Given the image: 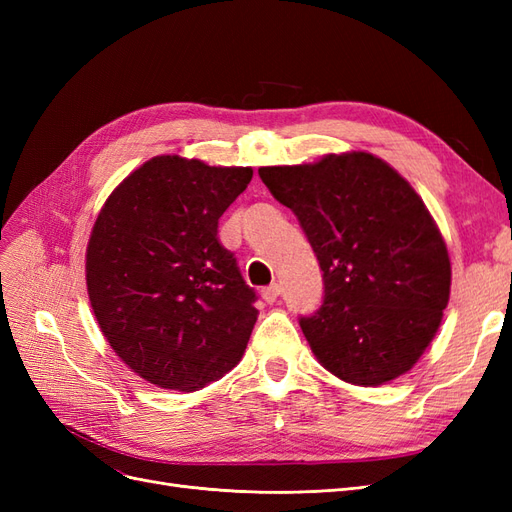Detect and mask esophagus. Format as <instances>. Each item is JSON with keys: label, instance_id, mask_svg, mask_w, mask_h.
<instances>
[{"label": "esophagus", "instance_id": "esophagus-1", "mask_svg": "<svg viewBox=\"0 0 512 512\" xmlns=\"http://www.w3.org/2000/svg\"><path fill=\"white\" fill-rule=\"evenodd\" d=\"M280 292H282V288H280V284H271V286H267V288H262V299H265L267 303H275L277 301V297H280Z\"/></svg>", "mask_w": 512, "mask_h": 512}]
</instances>
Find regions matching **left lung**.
<instances>
[{"label":"left lung","instance_id":"8db88e82","mask_svg":"<svg viewBox=\"0 0 512 512\" xmlns=\"http://www.w3.org/2000/svg\"><path fill=\"white\" fill-rule=\"evenodd\" d=\"M258 175L297 215L320 262L324 301L301 318L318 363L356 386L408 374L451 297V258L423 198L367 151Z\"/></svg>","mask_w":512,"mask_h":512}]
</instances>
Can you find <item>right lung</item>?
Returning <instances> with one entry per match:
<instances>
[{
	"instance_id": "1",
	"label": "right lung",
	"mask_w": 512,
	"mask_h": 512,
	"mask_svg": "<svg viewBox=\"0 0 512 512\" xmlns=\"http://www.w3.org/2000/svg\"><path fill=\"white\" fill-rule=\"evenodd\" d=\"M250 166L156 156L106 198L85 254L100 331L143 380L198 391L235 367L258 318L256 292L218 239Z\"/></svg>"
}]
</instances>
